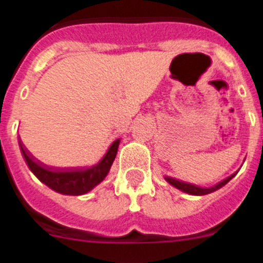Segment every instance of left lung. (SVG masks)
<instances>
[{"mask_svg":"<svg viewBox=\"0 0 263 263\" xmlns=\"http://www.w3.org/2000/svg\"><path fill=\"white\" fill-rule=\"evenodd\" d=\"M234 176H235V174H234V175H231V176H228L227 179H224V180H222L220 183H218L217 185H214V187H212V188H201V187H197V185H193V184L184 183V181L176 180V179H174V178H168V176H166V180H167L168 183L171 184V185L176 187L178 190H181L183 192L191 193V195L202 196V195H208V193H212V192H214V191L222 188L223 185H224V184H227L228 181L234 178Z\"/></svg>","mask_w":263,"mask_h":263,"instance_id":"left-lung-1","label":"left lung"}]
</instances>
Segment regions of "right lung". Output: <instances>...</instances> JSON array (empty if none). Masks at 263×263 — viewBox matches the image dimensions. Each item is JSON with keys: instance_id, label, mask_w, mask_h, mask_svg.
I'll return each instance as SVG.
<instances>
[{"instance_id": "1", "label": "right lung", "mask_w": 263, "mask_h": 263, "mask_svg": "<svg viewBox=\"0 0 263 263\" xmlns=\"http://www.w3.org/2000/svg\"><path fill=\"white\" fill-rule=\"evenodd\" d=\"M21 151L23 153L24 159L29 170L35 174L36 178L49 188L58 193L71 196H79L89 192L98 183H101L105 176L109 173L114 162L115 156L119 145V139L115 140L109 148L104 158L98 162L97 165L88 168H53L43 165L41 162L36 161L33 156H31L24 144L19 141Z\"/></svg>"}]
</instances>
